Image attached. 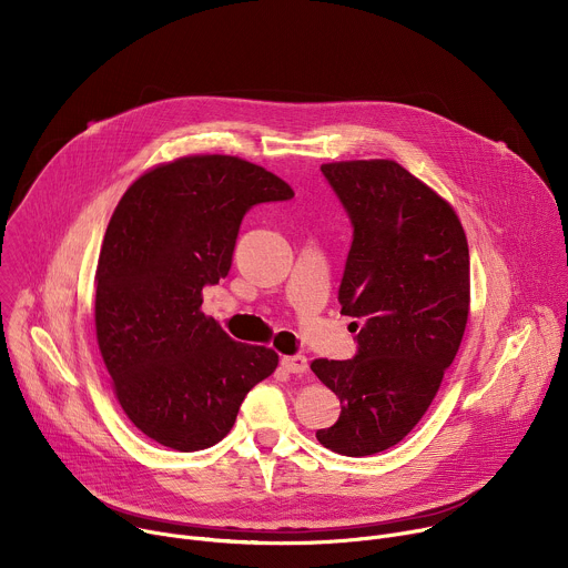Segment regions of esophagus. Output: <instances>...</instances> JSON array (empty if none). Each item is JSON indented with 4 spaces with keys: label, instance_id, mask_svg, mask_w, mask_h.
Here are the masks:
<instances>
[{
    "label": "esophagus",
    "instance_id": "34e87169",
    "mask_svg": "<svg viewBox=\"0 0 568 568\" xmlns=\"http://www.w3.org/2000/svg\"><path fill=\"white\" fill-rule=\"evenodd\" d=\"M283 368L294 373V375H301L307 371V357L305 355H290V357H283Z\"/></svg>",
    "mask_w": 568,
    "mask_h": 568
}]
</instances>
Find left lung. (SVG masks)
I'll list each match as a JSON object with an SVG mask.
<instances>
[{"label":"left lung","mask_w":568,"mask_h":568,"mask_svg":"<svg viewBox=\"0 0 568 568\" xmlns=\"http://www.w3.org/2000/svg\"><path fill=\"white\" fill-rule=\"evenodd\" d=\"M321 173L353 226L339 303L362 328L353 359L312 362L342 402L339 420L316 438L371 456L418 425L458 353L469 252L454 209L395 161H339Z\"/></svg>","instance_id":"1"}]
</instances>
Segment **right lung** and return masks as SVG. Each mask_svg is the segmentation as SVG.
<instances>
[{
	"instance_id": "obj_1",
	"label": "right lung",
	"mask_w": 568,
	"mask_h": 568,
	"mask_svg": "<svg viewBox=\"0 0 568 568\" xmlns=\"http://www.w3.org/2000/svg\"><path fill=\"white\" fill-rule=\"evenodd\" d=\"M294 191L226 154L182 156L121 197L97 270V337L125 416L159 445L197 452L233 427L278 364L204 316L202 290L231 270L242 217Z\"/></svg>"
}]
</instances>
